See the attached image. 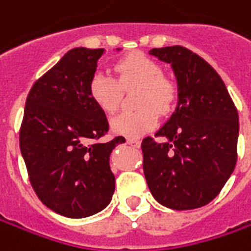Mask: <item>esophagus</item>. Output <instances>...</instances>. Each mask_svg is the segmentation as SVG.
Masks as SVG:
<instances>
[{
    "mask_svg": "<svg viewBox=\"0 0 251 251\" xmlns=\"http://www.w3.org/2000/svg\"><path fill=\"white\" fill-rule=\"evenodd\" d=\"M127 144L131 145V147H134V148H138L141 145V142L138 140H135V138H127Z\"/></svg>",
    "mask_w": 251,
    "mask_h": 251,
    "instance_id": "1",
    "label": "esophagus"
}]
</instances>
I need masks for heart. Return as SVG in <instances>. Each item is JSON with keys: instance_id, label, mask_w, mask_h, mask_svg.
I'll use <instances>...</instances> for the list:
<instances>
[{"instance_id": "b5f03b06", "label": "heart", "mask_w": 251, "mask_h": 251, "mask_svg": "<svg viewBox=\"0 0 251 251\" xmlns=\"http://www.w3.org/2000/svg\"><path fill=\"white\" fill-rule=\"evenodd\" d=\"M114 70L117 79L104 73H96L89 81V96L104 113H113L120 101L121 86L140 85L138 110L123 111L111 120V130L124 137L137 138L152 130L158 121L156 111L166 113L177 96L176 82L163 75V67L147 54L135 51L120 58ZM153 105L154 109L151 107Z\"/></svg>"}]
</instances>
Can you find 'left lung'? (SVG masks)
I'll list each match as a JSON object with an SVG mask.
<instances>
[{
	"instance_id": "obj_1",
	"label": "left lung",
	"mask_w": 251,
	"mask_h": 251,
	"mask_svg": "<svg viewBox=\"0 0 251 251\" xmlns=\"http://www.w3.org/2000/svg\"><path fill=\"white\" fill-rule=\"evenodd\" d=\"M177 79V104L156 131L158 144L144 138V175L153 198L186 211L207 205L236 166L239 114L218 73L181 46L152 49Z\"/></svg>"
}]
</instances>
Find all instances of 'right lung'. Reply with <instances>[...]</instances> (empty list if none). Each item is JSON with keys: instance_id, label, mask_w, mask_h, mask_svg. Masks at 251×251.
Listing matches in <instances>:
<instances>
[{"instance_id": "obj_1", "label": "right lung", "mask_w": 251, "mask_h": 251, "mask_svg": "<svg viewBox=\"0 0 251 251\" xmlns=\"http://www.w3.org/2000/svg\"><path fill=\"white\" fill-rule=\"evenodd\" d=\"M104 51L70 50L26 99L19 145L32 187L46 207L67 218L95 215L114 194L110 155L126 138L92 142L107 132L109 123L88 89Z\"/></svg>"}]
</instances>
